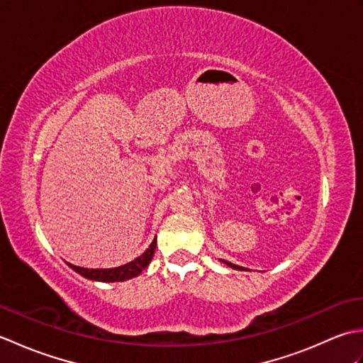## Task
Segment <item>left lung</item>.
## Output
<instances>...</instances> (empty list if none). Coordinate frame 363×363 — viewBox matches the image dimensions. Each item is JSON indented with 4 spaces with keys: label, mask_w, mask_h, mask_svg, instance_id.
<instances>
[{
    "label": "left lung",
    "mask_w": 363,
    "mask_h": 363,
    "mask_svg": "<svg viewBox=\"0 0 363 363\" xmlns=\"http://www.w3.org/2000/svg\"><path fill=\"white\" fill-rule=\"evenodd\" d=\"M225 264H226V265H229L230 268H235V269H238V268H240V267H238V265H234V264H230V262H225Z\"/></svg>",
    "instance_id": "8db88e82"
}]
</instances>
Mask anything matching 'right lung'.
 Here are the masks:
<instances>
[{"instance_id": "1", "label": "right lung", "mask_w": 363, "mask_h": 363, "mask_svg": "<svg viewBox=\"0 0 363 363\" xmlns=\"http://www.w3.org/2000/svg\"><path fill=\"white\" fill-rule=\"evenodd\" d=\"M156 251V238H154L152 243L150 245V248L146 250L140 257L134 259L129 264H125L117 268H99V269H89V268H82V267H76L70 265L76 273H79L81 276L87 277V279L91 281H101V282H120V281H126V279H133V277L140 274L143 269L150 265V262L152 259V254Z\"/></svg>"}]
</instances>
